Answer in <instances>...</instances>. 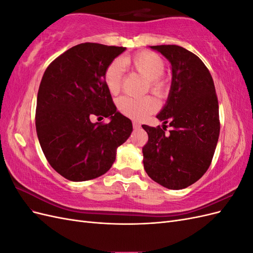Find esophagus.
I'll return each instance as SVG.
<instances>
[{"instance_id":"obj_1","label":"esophagus","mask_w":253,"mask_h":253,"mask_svg":"<svg viewBox=\"0 0 253 253\" xmlns=\"http://www.w3.org/2000/svg\"><path fill=\"white\" fill-rule=\"evenodd\" d=\"M133 127H134L135 129H137V128H139V127H140V125L138 124V122L133 121Z\"/></svg>"}]
</instances>
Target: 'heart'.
Instances as JSON below:
<instances>
[{
	"label": "heart",
	"mask_w": 253,
	"mask_h": 253,
	"mask_svg": "<svg viewBox=\"0 0 253 253\" xmlns=\"http://www.w3.org/2000/svg\"><path fill=\"white\" fill-rule=\"evenodd\" d=\"M124 66L132 68L147 80V87L155 96L163 98L168 94L169 83L163 76L166 68L165 61L151 51L137 52L133 56L122 58L121 62L116 60L108 65L103 74V79L111 94L116 95L120 91ZM117 105L120 113L135 120L144 119L157 110L156 101L151 96L142 98L126 96L119 99Z\"/></svg>",
	"instance_id": "heart-1"
}]
</instances>
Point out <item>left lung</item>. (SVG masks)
I'll return each mask as SVG.
<instances>
[{
    "mask_svg": "<svg viewBox=\"0 0 253 253\" xmlns=\"http://www.w3.org/2000/svg\"><path fill=\"white\" fill-rule=\"evenodd\" d=\"M170 61L172 84L157 118L164 127L143 125L148 142L143 167L150 177L168 189H185L209 169L219 136L218 100L212 76L203 61L178 45L151 46ZM172 128L165 133V125Z\"/></svg>",
    "mask_w": 253,
    "mask_h": 253,
    "instance_id": "left-lung-1",
    "label": "left lung"
}]
</instances>
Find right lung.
Returning a JSON list of instances; mask_svg holds the SVG:
<instances>
[{
	"instance_id": "obj_1",
	"label": "right lung",
	"mask_w": 253,
	"mask_h": 253,
	"mask_svg": "<svg viewBox=\"0 0 253 253\" xmlns=\"http://www.w3.org/2000/svg\"><path fill=\"white\" fill-rule=\"evenodd\" d=\"M125 50L81 43L53 60L43 75L37 135L52 169L68 180H89L108 172L117 148L133 131L132 121L117 112L103 79L105 68ZM91 116L111 121L93 124Z\"/></svg>"
}]
</instances>
